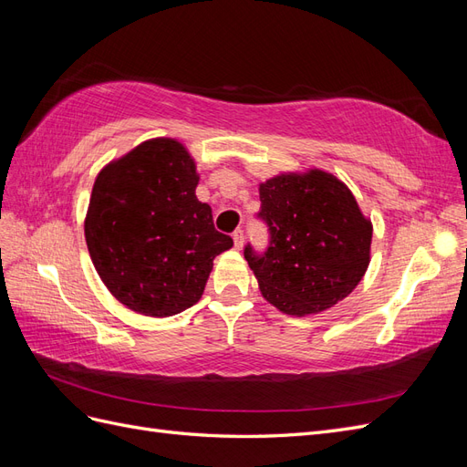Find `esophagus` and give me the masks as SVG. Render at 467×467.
Masks as SVG:
<instances>
[{
	"label": "esophagus",
	"instance_id": "34e87169",
	"mask_svg": "<svg viewBox=\"0 0 467 467\" xmlns=\"http://www.w3.org/2000/svg\"><path fill=\"white\" fill-rule=\"evenodd\" d=\"M234 245H235L237 249L244 247V230H242V228L234 232Z\"/></svg>",
	"mask_w": 467,
	"mask_h": 467
}]
</instances>
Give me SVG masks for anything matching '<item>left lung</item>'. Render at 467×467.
<instances>
[{"mask_svg":"<svg viewBox=\"0 0 467 467\" xmlns=\"http://www.w3.org/2000/svg\"><path fill=\"white\" fill-rule=\"evenodd\" d=\"M263 253L244 255L265 298L288 316L323 312L355 290L370 263L372 223L352 192L325 171L278 175L259 187Z\"/></svg>","mask_w":467,"mask_h":467,"instance_id":"obj_1","label":"left lung"}]
</instances>
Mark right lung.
Segmentation results:
<instances>
[{"mask_svg": "<svg viewBox=\"0 0 467 467\" xmlns=\"http://www.w3.org/2000/svg\"><path fill=\"white\" fill-rule=\"evenodd\" d=\"M194 161L175 140L140 144L97 175L86 242L99 276L138 314L167 317L194 306L212 261L234 245L196 199Z\"/></svg>", "mask_w": 467, "mask_h": 467, "instance_id": "add662e5", "label": "right lung"}]
</instances>
